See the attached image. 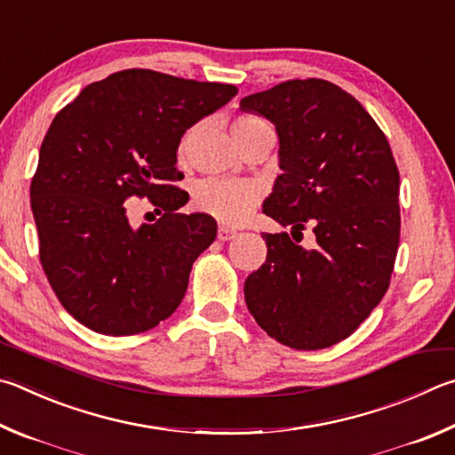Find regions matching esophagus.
Instances as JSON below:
<instances>
[{
    "instance_id": "obj_1",
    "label": "esophagus",
    "mask_w": 455,
    "mask_h": 455,
    "mask_svg": "<svg viewBox=\"0 0 455 455\" xmlns=\"http://www.w3.org/2000/svg\"><path fill=\"white\" fill-rule=\"evenodd\" d=\"M217 236H219V241H230V238H235V236H236V230L228 228V227H220V228H219V233H217Z\"/></svg>"
}]
</instances>
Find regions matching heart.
I'll use <instances>...</instances> for the list:
<instances>
[{
    "mask_svg": "<svg viewBox=\"0 0 455 455\" xmlns=\"http://www.w3.org/2000/svg\"><path fill=\"white\" fill-rule=\"evenodd\" d=\"M267 125L262 119L252 115H241L233 123V137L241 139L249 135L251 131ZM195 131L180 139L179 159H185L191 148ZM260 201V188L249 180H233V179H204L195 187L193 206L199 212L209 214L222 225H241L251 217V212Z\"/></svg>",
    "mask_w": 455,
    "mask_h": 455,
    "instance_id": "b5f03b06",
    "label": "heart"
}]
</instances>
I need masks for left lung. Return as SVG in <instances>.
<instances>
[{"instance_id":"obj_1","label":"left lung","mask_w":455,"mask_h":455,"mask_svg":"<svg viewBox=\"0 0 455 455\" xmlns=\"http://www.w3.org/2000/svg\"><path fill=\"white\" fill-rule=\"evenodd\" d=\"M241 109L275 123L280 139L283 175L262 212L292 225V237L307 226L317 235L307 251L288 233H262L267 262L246 278V307L276 342L328 348L356 332L390 286L400 244L390 143L356 99L324 79L284 81L244 97Z\"/></svg>"}]
</instances>
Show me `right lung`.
Here are the masks:
<instances>
[{
	"instance_id": "obj_1",
	"label": "right lung",
	"mask_w": 455,
	"mask_h": 455,
	"mask_svg": "<svg viewBox=\"0 0 455 455\" xmlns=\"http://www.w3.org/2000/svg\"><path fill=\"white\" fill-rule=\"evenodd\" d=\"M238 93L151 69L87 85L55 115L31 180L39 260L63 308L89 330L131 336L169 318L193 262L217 236L188 201L177 148L188 127ZM148 198L162 217L133 228L128 203Z\"/></svg>"
}]
</instances>
